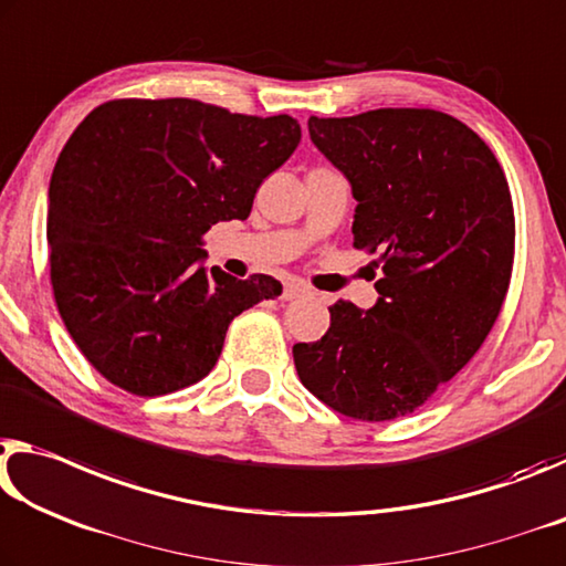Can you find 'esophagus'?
Returning a JSON list of instances; mask_svg holds the SVG:
<instances>
[{
  "label": "esophagus",
  "instance_id": "esophagus-1",
  "mask_svg": "<svg viewBox=\"0 0 566 566\" xmlns=\"http://www.w3.org/2000/svg\"><path fill=\"white\" fill-rule=\"evenodd\" d=\"M305 293V285L301 283H285V289L281 293V301H293V298H301Z\"/></svg>",
  "mask_w": 566,
  "mask_h": 566
}]
</instances>
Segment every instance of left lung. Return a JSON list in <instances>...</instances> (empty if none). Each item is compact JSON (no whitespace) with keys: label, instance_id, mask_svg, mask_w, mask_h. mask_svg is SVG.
Instances as JSON below:
<instances>
[{"label":"left lung","instance_id":"left-lung-1","mask_svg":"<svg viewBox=\"0 0 566 566\" xmlns=\"http://www.w3.org/2000/svg\"><path fill=\"white\" fill-rule=\"evenodd\" d=\"M313 145L358 200L354 248L378 253L370 311L331 305L321 340L295 344L301 384L358 421L413 413L492 331L514 265L506 175L474 129L426 107L308 119Z\"/></svg>","mask_w":566,"mask_h":566}]
</instances>
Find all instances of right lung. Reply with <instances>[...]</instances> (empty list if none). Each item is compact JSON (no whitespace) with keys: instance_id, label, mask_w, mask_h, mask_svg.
<instances>
[{"instance_id":"1","label":"right lung","mask_w":566,"mask_h":566,"mask_svg":"<svg viewBox=\"0 0 566 566\" xmlns=\"http://www.w3.org/2000/svg\"><path fill=\"white\" fill-rule=\"evenodd\" d=\"M301 143L291 115H238L200 99H109L82 119L50 182V277L92 368L135 396L206 378L230 321L281 281L198 261L220 220H245L261 182Z\"/></svg>"}]
</instances>
